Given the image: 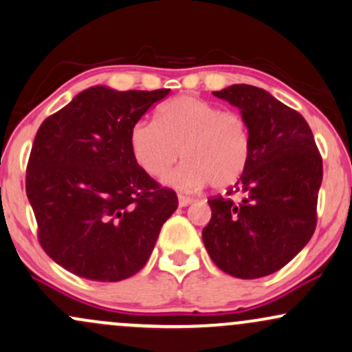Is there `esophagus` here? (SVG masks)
<instances>
[{
  "label": "esophagus",
  "mask_w": 352,
  "mask_h": 352,
  "mask_svg": "<svg viewBox=\"0 0 352 352\" xmlns=\"http://www.w3.org/2000/svg\"><path fill=\"white\" fill-rule=\"evenodd\" d=\"M177 201H179V207H186V206H189V204H192L194 199L192 197H188V196H183V194H179V196H177Z\"/></svg>",
  "instance_id": "1"
}]
</instances>
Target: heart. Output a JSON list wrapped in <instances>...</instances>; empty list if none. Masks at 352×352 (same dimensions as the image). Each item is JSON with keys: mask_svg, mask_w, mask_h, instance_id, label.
I'll list each match as a JSON object with an SVG mask.
<instances>
[{"mask_svg": "<svg viewBox=\"0 0 352 352\" xmlns=\"http://www.w3.org/2000/svg\"><path fill=\"white\" fill-rule=\"evenodd\" d=\"M130 150L143 171L183 190L201 189L207 183L225 189L240 179L251 156V133L236 111H222L204 99L181 96L164 104L156 124L140 120L130 130Z\"/></svg>", "mask_w": 352, "mask_h": 352, "instance_id": "obj_1", "label": "heart"}]
</instances>
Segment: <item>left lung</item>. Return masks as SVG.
I'll list each match as a JSON object with an SVG mask.
<instances>
[{
    "label": "left lung",
    "mask_w": 352,
    "mask_h": 352,
    "mask_svg": "<svg viewBox=\"0 0 352 352\" xmlns=\"http://www.w3.org/2000/svg\"><path fill=\"white\" fill-rule=\"evenodd\" d=\"M214 96L241 111L251 156L228 197L209 199L212 217L202 240L223 272L258 279L292 261L314 235L322 155L307 120L267 91L233 85ZM235 192L240 203L229 197Z\"/></svg>",
    "instance_id": "8db88e82"
}]
</instances>
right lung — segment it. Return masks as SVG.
<instances>
[{
	"instance_id": "add662e5",
	"label": "right lung",
	"mask_w": 352,
	"mask_h": 352,
	"mask_svg": "<svg viewBox=\"0 0 352 352\" xmlns=\"http://www.w3.org/2000/svg\"><path fill=\"white\" fill-rule=\"evenodd\" d=\"M168 93L93 86L38 127L25 192L43 251L73 274L99 282L137 274L177 209L175 190L130 150V130Z\"/></svg>"
}]
</instances>
